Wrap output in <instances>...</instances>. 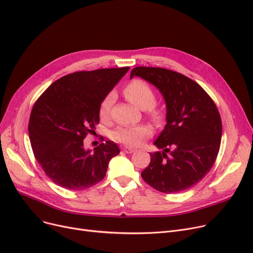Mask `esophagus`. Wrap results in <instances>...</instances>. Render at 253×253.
Instances as JSON below:
<instances>
[{
  "instance_id": "esophagus-1",
  "label": "esophagus",
  "mask_w": 253,
  "mask_h": 253,
  "mask_svg": "<svg viewBox=\"0 0 253 253\" xmlns=\"http://www.w3.org/2000/svg\"><path fill=\"white\" fill-rule=\"evenodd\" d=\"M123 151H124L125 153H127V154H131V153H133L135 150H134V149H132V148L125 147V148H123Z\"/></svg>"
}]
</instances>
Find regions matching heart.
I'll use <instances>...</instances> for the list:
<instances>
[{"label": "heart", "instance_id": "b5f03b06", "mask_svg": "<svg viewBox=\"0 0 253 253\" xmlns=\"http://www.w3.org/2000/svg\"><path fill=\"white\" fill-rule=\"evenodd\" d=\"M124 94L127 99L136 107L140 109L149 108V116L154 122H161L163 119V114L160 109L153 107V104L155 102V94H154L152 87L147 83L140 80H134L126 85ZM113 101L114 94H109L105 97V99L100 105L99 114L101 118L107 117ZM151 135L152 130L146 125L119 127L113 132V138L116 141L130 147L139 146L142 141Z\"/></svg>", "mask_w": 253, "mask_h": 253}]
</instances>
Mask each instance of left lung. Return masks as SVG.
Here are the masks:
<instances>
[{
  "mask_svg": "<svg viewBox=\"0 0 253 253\" xmlns=\"http://www.w3.org/2000/svg\"><path fill=\"white\" fill-rule=\"evenodd\" d=\"M134 76L153 84L167 106V124L154 141L141 171L150 186L164 193L187 190L210 171L219 152L222 123L218 109L203 87L187 76L164 68L136 67Z\"/></svg>",
  "mask_w": 253,
  "mask_h": 253,
  "instance_id": "1",
  "label": "left lung"
}]
</instances>
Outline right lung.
<instances>
[{"mask_svg":"<svg viewBox=\"0 0 253 253\" xmlns=\"http://www.w3.org/2000/svg\"><path fill=\"white\" fill-rule=\"evenodd\" d=\"M129 67L80 71L63 76L33 106L29 136L34 155L53 183L83 190L100 182L120 153L112 140L94 150L84 138L99 123L102 101Z\"/></svg>","mask_w":253,"mask_h":253,"instance_id":"right-lung-1","label":"right lung"}]
</instances>
